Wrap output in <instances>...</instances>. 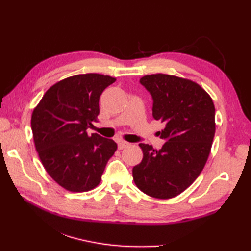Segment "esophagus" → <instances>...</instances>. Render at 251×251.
I'll return each mask as SVG.
<instances>
[{
	"mask_svg": "<svg viewBox=\"0 0 251 251\" xmlns=\"http://www.w3.org/2000/svg\"><path fill=\"white\" fill-rule=\"evenodd\" d=\"M128 146H129V143H128V142H126V141H124V140H120V141H117V147H119L120 150H122V149H124V148L128 147Z\"/></svg>",
	"mask_w": 251,
	"mask_h": 251,
	"instance_id": "1",
	"label": "esophagus"
}]
</instances>
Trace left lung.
I'll return each instance as SVG.
<instances>
[{
  "instance_id": "obj_1",
  "label": "left lung",
  "mask_w": 251,
  "mask_h": 251,
  "mask_svg": "<svg viewBox=\"0 0 251 251\" xmlns=\"http://www.w3.org/2000/svg\"><path fill=\"white\" fill-rule=\"evenodd\" d=\"M150 93L152 116L165 124L159 150L140 143L143 158L132 168L138 189L155 199L179 195L201 173L214 140L215 105L199 84L167 74L140 78Z\"/></svg>"
}]
</instances>
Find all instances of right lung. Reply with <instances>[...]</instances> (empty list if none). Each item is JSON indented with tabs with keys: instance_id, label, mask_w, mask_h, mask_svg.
<instances>
[{
	"instance_id": "right-lung-1",
	"label": "right lung",
	"mask_w": 251,
	"mask_h": 251,
	"mask_svg": "<svg viewBox=\"0 0 251 251\" xmlns=\"http://www.w3.org/2000/svg\"><path fill=\"white\" fill-rule=\"evenodd\" d=\"M115 81L97 73L65 78L47 90L32 113L31 129L41 162L68 191L96 188L116 151L112 139L86 132L98 121L101 94Z\"/></svg>"
}]
</instances>
